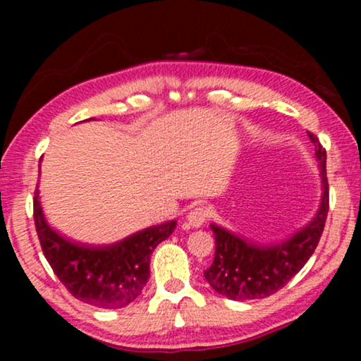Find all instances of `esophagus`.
Returning <instances> with one entry per match:
<instances>
[{
  "instance_id": "esophagus-1",
  "label": "esophagus",
  "mask_w": 361,
  "mask_h": 361,
  "mask_svg": "<svg viewBox=\"0 0 361 361\" xmlns=\"http://www.w3.org/2000/svg\"><path fill=\"white\" fill-rule=\"evenodd\" d=\"M207 219H209V210L205 207H195L187 215V225L192 226V228H200L207 221Z\"/></svg>"
}]
</instances>
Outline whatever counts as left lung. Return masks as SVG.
Returning <instances> with one entry per match:
<instances>
[{"label": "left lung", "instance_id": "1", "mask_svg": "<svg viewBox=\"0 0 361 361\" xmlns=\"http://www.w3.org/2000/svg\"><path fill=\"white\" fill-rule=\"evenodd\" d=\"M315 147L320 167L322 197L317 214L307 225L283 241L255 243L231 233L230 230L210 225L215 235V258L204 276L215 293L233 300L263 299L284 288L312 256L322 235L329 212L327 154L317 136L307 133Z\"/></svg>", "mask_w": 361, "mask_h": 361}]
</instances>
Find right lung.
<instances>
[{
  "mask_svg": "<svg viewBox=\"0 0 361 361\" xmlns=\"http://www.w3.org/2000/svg\"><path fill=\"white\" fill-rule=\"evenodd\" d=\"M34 224L44 256L73 298L100 309H121L141 294L149 279L152 251L169 238L177 221L149 226L113 245H82L47 224L36 189Z\"/></svg>",
  "mask_w": 361,
  "mask_h": 361,
  "instance_id": "add662e5",
  "label": "right lung"
}]
</instances>
